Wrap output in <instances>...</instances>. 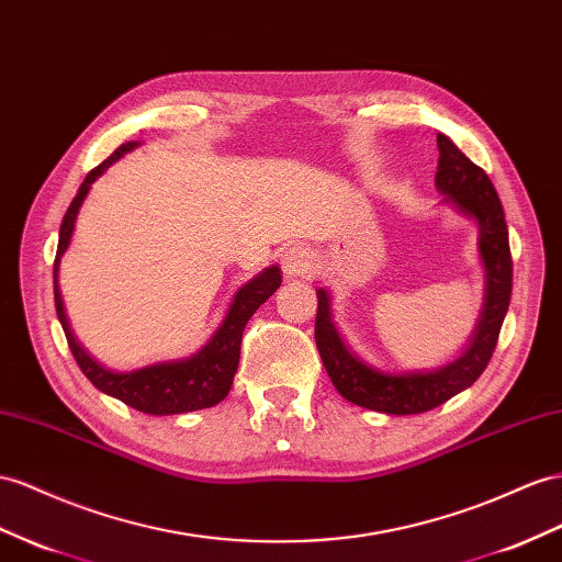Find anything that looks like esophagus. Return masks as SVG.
<instances>
[{"label": "esophagus", "instance_id": "esophagus-1", "mask_svg": "<svg viewBox=\"0 0 562 562\" xmlns=\"http://www.w3.org/2000/svg\"><path fill=\"white\" fill-rule=\"evenodd\" d=\"M282 268L286 278H304L313 268V251L301 247V244H294V247L282 254Z\"/></svg>", "mask_w": 562, "mask_h": 562}]
</instances>
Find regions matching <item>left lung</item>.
<instances>
[{"label": "left lung", "mask_w": 562, "mask_h": 562, "mask_svg": "<svg viewBox=\"0 0 562 562\" xmlns=\"http://www.w3.org/2000/svg\"><path fill=\"white\" fill-rule=\"evenodd\" d=\"M437 190L446 194V201H453L458 211L472 215L480 225V254L486 270V304L470 349L458 361L437 372L384 375V372L358 361L347 349V344L341 341L337 327L333 325L329 296L325 290H318L315 344H318L323 366L335 390L356 406L390 415L425 413L446 404L458 392L468 390L492 361L513 292L508 225L492 180L446 135H437Z\"/></svg>", "instance_id": "left-lung-1"}]
</instances>
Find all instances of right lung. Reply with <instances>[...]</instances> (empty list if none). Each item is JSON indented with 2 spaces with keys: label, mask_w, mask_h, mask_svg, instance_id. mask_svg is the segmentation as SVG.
<instances>
[{
  "label": "right lung",
  "mask_w": 562,
  "mask_h": 562,
  "mask_svg": "<svg viewBox=\"0 0 562 562\" xmlns=\"http://www.w3.org/2000/svg\"><path fill=\"white\" fill-rule=\"evenodd\" d=\"M133 147H137V142L121 144V147L113 151L106 161L92 168L88 172V178L82 180L76 199L70 201V206L64 215V223L59 229V247H56V258H54L56 315H59L68 349L74 353L76 363L80 366L82 375L88 378L99 392H104L113 398L123 401L125 406H131L139 413H149V415H176V413L211 408L215 404H221V401L227 396L229 386H233V378L239 366V347H241L244 327H247L249 318L258 311V306L276 294V290L282 282L278 266L263 270L256 280L241 286L233 299V306H229L223 325L215 329L211 341L196 356L184 358V361L156 363L133 372H111L99 366L97 361H92V358L82 351V347L76 341L66 321L59 280H56V276H59V261L68 247L70 235H74L76 215L82 206L85 194L90 192V184L102 176V172L116 161V158H121Z\"/></svg>",
  "instance_id": "add662e5"
}]
</instances>
